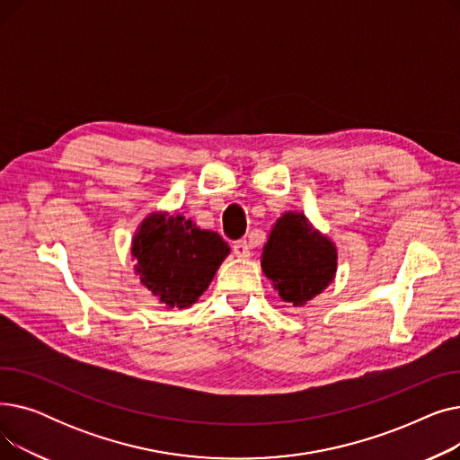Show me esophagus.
I'll list each match as a JSON object with an SVG mask.
<instances>
[{"label": "esophagus", "instance_id": "34e87169", "mask_svg": "<svg viewBox=\"0 0 460 460\" xmlns=\"http://www.w3.org/2000/svg\"><path fill=\"white\" fill-rule=\"evenodd\" d=\"M233 252L238 259H248L250 257V244L246 243V240H238V243H234V246H233Z\"/></svg>", "mask_w": 460, "mask_h": 460}]
</instances>
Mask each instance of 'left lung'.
<instances>
[{
	"mask_svg": "<svg viewBox=\"0 0 460 460\" xmlns=\"http://www.w3.org/2000/svg\"><path fill=\"white\" fill-rule=\"evenodd\" d=\"M261 269L285 304L302 307L333 281L337 248L304 212L288 210L278 217L269 233L261 253Z\"/></svg>",
	"mask_w": 460,
	"mask_h": 460,
	"instance_id": "1",
	"label": "left lung"
}]
</instances>
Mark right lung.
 <instances>
[{
	"label": "right lung",
	"mask_w": 460,
	"mask_h": 460,
	"mask_svg": "<svg viewBox=\"0 0 460 460\" xmlns=\"http://www.w3.org/2000/svg\"><path fill=\"white\" fill-rule=\"evenodd\" d=\"M130 252L134 272L153 296L169 309H186L207 291L231 248L182 214L155 210L137 226Z\"/></svg>",
	"instance_id": "obj_1"
}]
</instances>
